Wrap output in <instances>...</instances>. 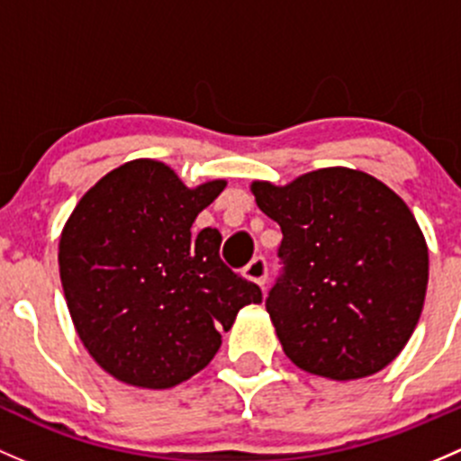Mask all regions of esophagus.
Returning a JSON list of instances; mask_svg holds the SVG:
<instances>
[{
  "instance_id": "esophagus-1",
  "label": "esophagus",
  "mask_w": 461,
  "mask_h": 461,
  "mask_svg": "<svg viewBox=\"0 0 461 461\" xmlns=\"http://www.w3.org/2000/svg\"><path fill=\"white\" fill-rule=\"evenodd\" d=\"M244 275L253 282H258L259 286H264L266 279H268V262H266L264 255H258V258L250 259V264L244 268Z\"/></svg>"
}]
</instances>
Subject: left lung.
Listing matches in <instances>:
<instances>
[{"label": "left lung", "mask_w": 461, "mask_h": 461, "mask_svg": "<svg viewBox=\"0 0 461 461\" xmlns=\"http://www.w3.org/2000/svg\"><path fill=\"white\" fill-rule=\"evenodd\" d=\"M250 191L284 235L266 311L286 357L337 382L388 366L420 321L429 284V249L404 199L339 166Z\"/></svg>", "instance_id": "1"}]
</instances>
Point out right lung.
Instances as JSON below:
<instances>
[{
  "instance_id": "obj_1",
  "label": "right lung",
  "mask_w": 461,
  "mask_h": 461,
  "mask_svg": "<svg viewBox=\"0 0 461 461\" xmlns=\"http://www.w3.org/2000/svg\"><path fill=\"white\" fill-rule=\"evenodd\" d=\"M224 179L184 186L132 159L79 199L59 240V277L79 339L120 382L170 388L202 371L240 308L262 291L221 262V235L193 221Z\"/></svg>"
}]
</instances>
